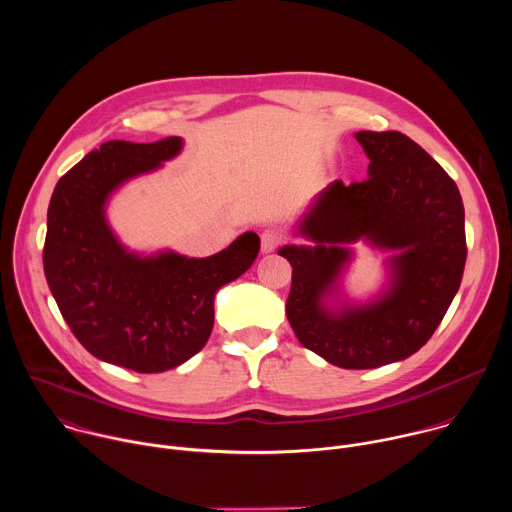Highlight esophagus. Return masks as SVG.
Masks as SVG:
<instances>
[{"label":"esophagus","instance_id":"34e87169","mask_svg":"<svg viewBox=\"0 0 512 512\" xmlns=\"http://www.w3.org/2000/svg\"><path fill=\"white\" fill-rule=\"evenodd\" d=\"M283 243V235L277 229H267L261 233V251L273 253Z\"/></svg>","mask_w":512,"mask_h":512}]
</instances>
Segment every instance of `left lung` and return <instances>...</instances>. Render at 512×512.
Listing matches in <instances>:
<instances>
[{"mask_svg":"<svg viewBox=\"0 0 512 512\" xmlns=\"http://www.w3.org/2000/svg\"><path fill=\"white\" fill-rule=\"evenodd\" d=\"M369 178L334 180L298 227L314 245H285L291 289L287 320L298 340L342 369H377L417 352L444 320L466 265L464 204L456 182L399 131H358ZM358 238L399 248L386 294L332 313L323 298Z\"/></svg>","mask_w":512,"mask_h":512,"instance_id":"obj_1","label":"left lung"}]
</instances>
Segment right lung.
I'll return each mask as SVG.
<instances>
[{"mask_svg":"<svg viewBox=\"0 0 512 512\" xmlns=\"http://www.w3.org/2000/svg\"><path fill=\"white\" fill-rule=\"evenodd\" d=\"M180 150V137L107 141L58 180L48 204L42 261L62 318L93 356L135 373H164L200 352L218 287L241 277L259 253L255 233L204 259L172 251L141 257L117 241L107 198Z\"/></svg>","mask_w":512,"mask_h":512,"instance_id":"1","label":"right lung"}]
</instances>
